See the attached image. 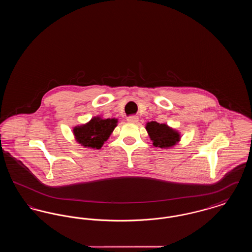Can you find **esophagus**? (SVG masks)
<instances>
[{
  "label": "esophagus",
  "mask_w": 252,
  "mask_h": 252,
  "mask_svg": "<svg viewBox=\"0 0 252 252\" xmlns=\"http://www.w3.org/2000/svg\"><path fill=\"white\" fill-rule=\"evenodd\" d=\"M126 120L129 123H137L139 121V117L137 115H130L126 118Z\"/></svg>",
  "instance_id": "34e87169"
}]
</instances>
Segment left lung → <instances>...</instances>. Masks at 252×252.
Instances as JSON below:
<instances>
[{"label":"left lung","mask_w":252,"mask_h":252,"mask_svg":"<svg viewBox=\"0 0 252 252\" xmlns=\"http://www.w3.org/2000/svg\"><path fill=\"white\" fill-rule=\"evenodd\" d=\"M146 130L153 141V144L160 148L171 147L180 140V134L170 128L165 124L150 122L146 125Z\"/></svg>","instance_id":"1"}]
</instances>
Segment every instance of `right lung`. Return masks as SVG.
<instances>
[{
  "label": "right lung",
  "mask_w": 252,
  "mask_h": 252,
  "mask_svg": "<svg viewBox=\"0 0 252 252\" xmlns=\"http://www.w3.org/2000/svg\"><path fill=\"white\" fill-rule=\"evenodd\" d=\"M116 119L94 118L87 125L73 129L76 141L86 147L99 149L116 126Z\"/></svg>",
  "instance_id": "right-lung-1"
}]
</instances>
